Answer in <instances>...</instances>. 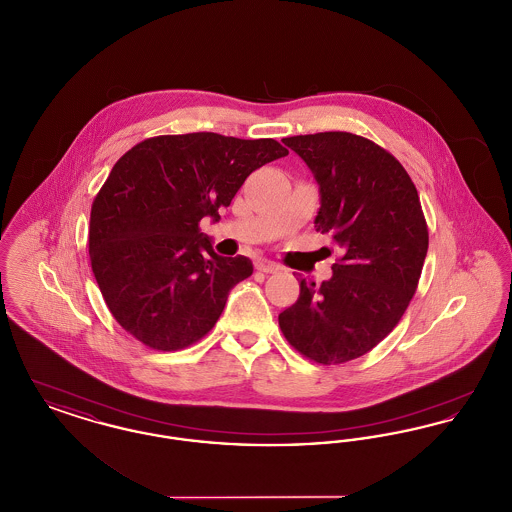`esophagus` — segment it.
<instances>
[{
  "instance_id": "1",
  "label": "esophagus",
  "mask_w": 512,
  "mask_h": 512,
  "mask_svg": "<svg viewBox=\"0 0 512 512\" xmlns=\"http://www.w3.org/2000/svg\"><path fill=\"white\" fill-rule=\"evenodd\" d=\"M255 268H257L259 272H267V274H270V272H278V270H280L278 265L270 263V261H267V259H259V261L255 263Z\"/></svg>"
}]
</instances>
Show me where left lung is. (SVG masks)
<instances>
[{"mask_svg":"<svg viewBox=\"0 0 512 512\" xmlns=\"http://www.w3.org/2000/svg\"><path fill=\"white\" fill-rule=\"evenodd\" d=\"M315 174V226L343 249L332 278H299V297L278 315L286 340L320 365L363 357L384 340L413 299L428 251V226L403 165L351 132L282 140Z\"/></svg>","mask_w":512,"mask_h":512,"instance_id":"1","label":"left lung"}]
</instances>
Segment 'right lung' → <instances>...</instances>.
I'll return each instance as SVG.
<instances>
[{
	"mask_svg": "<svg viewBox=\"0 0 512 512\" xmlns=\"http://www.w3.org/2000/svg\"><path fill=\"white\" fill-rule=\"evenodd\" d=\"M284 155L272 138L192 132L147 138L115 163L92 203L88 247L101 295L130 336L178 351L211 332L253 265L217 255L199 222H217L245 178Z\"/></svg>",
	"mask_w": 512,
	"mask_h": 512,
	"instance_id": "obj_1",
	"label": "right lung"
}]
</instances>
